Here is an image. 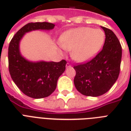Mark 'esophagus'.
Returning <instances> with one entry per match:
<instances>
[{
    "label": "esophagus",
    "mask_w": 131,
    "mask_h": 131,
    "mask_svg": "<svg viewBox=\"0 0 131 131\" xmlns=\"http://www.w3.org/2000/svg\"><path fill=\"white\" fill-rule=\"evenodd\" d=\"M71 67V64H70L69 63H67V64H66V67L67 68H69V67Z\"/></svg>",
    "instance_id": "34e87169"
}]
</instances>
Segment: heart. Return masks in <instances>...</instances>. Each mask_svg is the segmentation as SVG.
Masks as SVG:
<instances>
[{
	"mask_svg": "<svg viewBox=\"0 0 131 131\" xmlns=\"http://www.w3.org/2000/svg\"><path fill=\"white\" fill-rule=\"evenodd\" d=\"M105 39L101 29L80 27L71 29L62 35L60 44L62 48L71 50V56L77 62H85L93 58L101 49Z\"/></svg>",
	"mask_w": 131,
	"mask_h": 131,
	"instance_id": "b5f03b06",
	"label": "heart"
}]
</instances>
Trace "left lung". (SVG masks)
<instances>
[{
	"label": "left lung",
	"instance_id": "1",
	"mask_svg": "<svg viewBox=\"0 0 131 131\" xmlns=\"http://www.w3.org/2000/svg\"><path fill=\"white\" fill-rule=\"evenodd\" d=\"M105 34L103 47L91 60L74 66V84L83 95L99 96L109 91L118 79L122 47L114 32L101 26Z\"/></svg>",
	"mask_w": 131,
	"mask_h": 131
}]
</instances>
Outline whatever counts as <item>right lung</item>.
<instances>
[{
    "instance_id": "obj_1",
    "label": "right lung",
    "mask_w": 131,
    "mask_h": 131,
    "mask_svg": "<svg viewBox=\"0 0 131 131\" xmlns=\"http://www.w3.org/2000/svg\"><path fill=\"white\" fill-rule=\"evenodd\" d=\"M54 26L49 22L28 23L16 32L9 43V73L16 86L29 97L41 99L50 95L55 90L59 77L65 71L67 61H29L21 56L19 43L26 32L37 30H49Z\"/></svg>"
}]
</instances>
